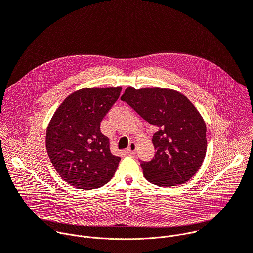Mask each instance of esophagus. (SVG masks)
I'll return each mask as SVG.
<instances>
[{
  "label": "esophagus",
  "mask_w": 253,
  "mask_h": 253,
  "mask_svg": "<svg viewBox=\"0 0 253 253\" xmlns=\"http://www.w3.org/2000/svg\"><path fill=\"white\" fill-rule=\"evenodd\" d=\"M137 150V144L135 142H131L129 147L126 149L127 153H130V154H134Z\"/></svg>",
  "instance_id": "esophagus-1"
}]
</instances>
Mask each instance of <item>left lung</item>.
Instances as JSON below:
<instances>
[{"instance_id":"8db88e82","label":"left lung","mask_w":253,"mask_h":253,"mask_svg":"<svg viewBox=\"0 0 253 253\" xmlns=\"http://www.w3.org/2000/svg\"><path fill=\"white\" fill-rule=\"evenodd\" d=\"M121 100L159 129L152 138L154 158L141 162L145 178L161 187L187 182L207 149L206 125L195 106L183 94L165 88L128 87Z\"/></svg>"}]
</instances>
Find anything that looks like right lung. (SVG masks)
<instances>
[{
  "instance_id": "1",
  "label": "right lung",
  "mask_w": 253,
  "mask_h": 253,
  "mask_svg": "<svg viewBox=\"0 0 253 253\" xmlns=\"http://www.w3.org/2000/svg\"><path fill=\"white\" fill-rule=\"evenodd\" d=\"M122 88H83L70 94L58 107L47 128L49 158L70 185L99 188L115 174L120 157L110 151L109 138L100 123L118 100Z\"/></svg>"
}]
</instances>
